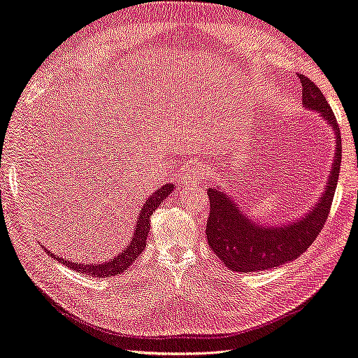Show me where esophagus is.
<instances>
[{"mask_svg":"<svg viewBox=\"0 0 358 358\" xmlns=\"http://www.w3.org/2000/svg\"><path fill=\"white\" fill-rule=\"evenodd\" d=\"M192 177H194L195 180L201 181V180H204V178L207 177V171H206L204 168H195L192 176H190V173H185V178H186V180H190Z\"/></svg>","mask_w":358,"mask_h":358,"instance_id":"esophagus-1","label":"esophagus"}]
</instances>
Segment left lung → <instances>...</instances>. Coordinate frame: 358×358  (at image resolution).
<instances>
[{
  "instance_id": "1",
  "label": "left lung",
  "mask_w": 358,
  "mask_h": 358,
  "mask_svg": "<svg viewBox=\"0 0 358 358\" xmlns=\"http://www.w3.org/2000/svg\"><path fill=\"white\" fill-rule=\"evenodd\" d=\"M297 78L302 84L303 108L319 113L334 131L336 154L328 182L311 210L302 218L280 226L252 221L247 213L241 212L235 198L227 192H221L218 186L209 187L207 195L210 199V213L206 224L207 244L234 271H264L294 261L314 243L328 220L342 163V137L336 115L319 87L303 74H297Z\"/></svg>"
}]
</instances>
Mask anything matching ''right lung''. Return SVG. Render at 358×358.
<instances>
[{
  "label": "right lung",
  "mask_w": 358,
  "mask_h": 358,
  "mask_svg": "<svg viewBox=\"0 0 358 358\" xmlns=\"http://www.w3.org/2000/svg\"><path fill=\"white\" fill-rule=\"evenodd\" d=\"M172 190H173V185L172 182H168V185L162 186L159 190H155V192H152L146 198V201L143 206H141V210L138 213L134 235L131 236L128 245L123 248L122 253H119L110 261H105L101 264H82V262L76 264V262L62 259L61 256H56L55 253L47 250V248H44V250L47 252L48 256H52L53 259L59 261L61 264L66 265V267L74 271L87 274V276H93V278L117 276V274L129 268L136 257H138V255L145 250L146 238H148L149 230H151L149 229V226H151V215L157 207L163 203V199H166V196L172 194Z\"/></svg>",
  "instance_id": "obj_1"
}]
</instances>
